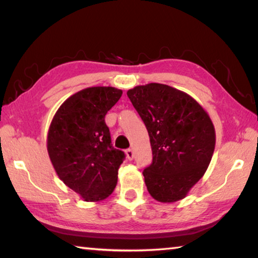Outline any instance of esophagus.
<instances>
[{"instance_id": "1", "label": "esophagus", "mask_w": 258, "mask_h": 258, "mask_svg": "<svg viewBox=\"0 0 258 258\" xmlns=\"http://www.w3.org/2000/svg\"><path fill=\"white\" fill-rule=\"evenodd\" d=\"M126 157H127L128 160H133V158H134V151L132 149L126 150Z\"/></svg>"}]
</instances>
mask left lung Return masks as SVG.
Listing matches in <instances>:
<instances>
[{"label": "left lung", "mask_w": 258, "mask_h": 258, "mask_svg": "<svg viewBox=\"0 0 258 258\" xmlns=\"http://www.w3.org/2000/svg\"><path fill=\"white\" fill-rule=\"evenodd\" d=\"M127 97L149 133L152 163L143 176L150 196L166 204L185 198L215 149L211 117L189 94L166 84L135 86Z\"/></svg>", "instance_id": "left-lung-1"}]
</instances>
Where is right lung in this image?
I'll return each instance as SVG.
<instances>
[{
    "instance_id": "obj_1",
    "label": "right lung",
    "mask_w": 258,
    "mask_h": 258,
    "mask_svg": "<svg viewBox=\"0 0 258 258\" xmlns=\"http://www.w3.org/2000/svg\"><path fill=\"white\" fill-rule=\"evenodd\" d=\"M123 91L93 86L59 107L47 131V154L56 175L85 202H101L115 190L124 152L111 145L104 116Z\"/></svg>"
}]
</instances>
